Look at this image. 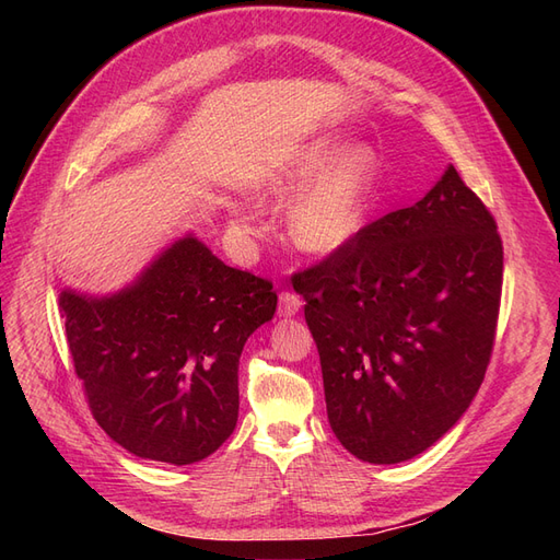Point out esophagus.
I'll list each match as a JSON object with an SVG mask.
<instances>
[{
  "label": "esophagus",
  "mask_w": 560,
  "mask_h": 560,
  "mask_svg": "<svg viewBox=\"0 0 560 560\" xmlns=\"http://www.w3.org/2000/svg\"><path fill=\"white\" fill-rule=\"evenodd\" d=\"M301 306H303V301H301L299 294H294L290 290L280 292V315L292 317V315H296L301 311Z\"/></svg>",
  "instance_id": "1"
}]
</instances>
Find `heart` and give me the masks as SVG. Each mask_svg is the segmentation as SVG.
<instances>
[{"instance_id": "1", "label": "heart", "mask_w": 560, "mask_h": 560, "mask_svg": "<svg viewBox=\"0 0 560 560\" xmlns=\"http://www.w3.org/2000/svg\"><path fill=\"white\" fill-rule=\"evenodd\" d=\"M341 154V144L319 140L268 182V191L276 196L300 191L287 208V231L301 249L336 252L362 229L374 184V156L354 149L339 162Z\"/></svg>"}]
</instances>
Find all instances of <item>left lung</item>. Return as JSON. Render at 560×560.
Listing matches in <instances>:
<instances>
[{"label":"left lung","instance_id":"8db88e82","mask_svg":"<svg viewBox=\"0 0 560 560\" xmlns=\"http://www.w3.org/2000/svg\"><path fill=\"white\" fill-rule=\"evenodd\" d=\"M502 259L495 217L451 165L416 206L296 270L329 425L354 457L409 460L467 411L495 343Z\"/></svg>","mask_w":560,"mask_h":560}]
</instances>
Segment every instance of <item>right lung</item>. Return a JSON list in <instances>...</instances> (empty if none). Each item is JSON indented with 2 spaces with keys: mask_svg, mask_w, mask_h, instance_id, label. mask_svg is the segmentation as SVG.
I'll return each instance as SVG.
<instances>
[{
  "mask_svg": "<svg viewBox=\"0 0 560 560\" xmlns=\"http://www.w3.org/2000/svg\"><path fill=\"white\" fill-rule=\"evenodd\" d=\"M273 282L184 238L107 299L60 294V315L97 425L144 460L191 465L238 420V364L273 317Z\"/></svg>",
  "mask_w": 560,
  "mask_h": 560,
  "instance_id": "add662e5",
  "label": "right lung"
}]
</instances>
